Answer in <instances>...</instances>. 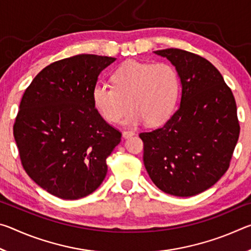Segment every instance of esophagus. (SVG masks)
I'll list each match as a JSON object with an SVG mask.
<instances>
[{"instance_id":"34e87169","label":"esophagus","mask_w":251,"mask_h":251,"mask_svg":"<svg viewBox=\"0 0 251 251\" xmlns=\"http://www.w3.org/2000/svg\"><path fill=\"white\" fill-rule=\"evenodd\" d=\"M133 135H135L133 130H124V131H123V137H124V138L131 137Z\"/></svg>"}]
</instances>
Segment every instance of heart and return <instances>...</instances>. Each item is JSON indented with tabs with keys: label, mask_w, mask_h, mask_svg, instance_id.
Segmentation results:
<instances>
[{
	"label": "heart",
	"mask_w": 251,
	"mask_h": 251,
	"mask_svg": "<svg viewBox=\"0 0 251 251\" xmlns=\"http://www.w3.org/2000/svg\"><path fill=\"white\" fill-rule=\"evenodd\" d=\"M112 85L96 83L93 103L105 121L116 123L130 108L124 123L137 125L143 121L157 126L168 120L175 108L179 78L168 63L127 61L110 76Z\"/></svg>",
	"instance_id": "1"
}]
</instances>
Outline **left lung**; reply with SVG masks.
I'll list each match as a JSON object with an SVG mask.
<instances>
[{
	"instance_id": "1",
	"label": "left lung",
	"mask_w": 251,
	"mask_h": 251,
	"mask_svg": "<svg viewBox=\"0 0 251 251\" xmlns=\"http://www.w3.org/2000/svg\"><path fill=\"white\" fill-rule=\"evenodd\" d=\"M155 53L176 67L181 100L166 124L139 134L144 165L164 193L194 196L215 185L229 168L240 133L236 100L206 58L180 49Z\"/></svg>"
}]
</instances>
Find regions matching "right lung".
Segmentation results:
<instances>
[{"label":"right lung","instance_id":"add662e5","mask_svg":"<svg viewBox=\"0 0 251 251\" xmlns=\"http://www.w3.org/2000/svg\"><path fill=\"white\" fill-rule=\"evenodd\" d=\"M116 58L75 55L46 66L25 90L13 126L21 163L46 192L83 198L99 188L106 158L122 133L109 125L92 99L100 72Z\"/></svg>","mask_w":251,"mask_h":251}]
</instances>
